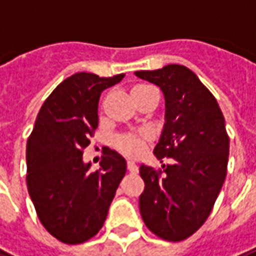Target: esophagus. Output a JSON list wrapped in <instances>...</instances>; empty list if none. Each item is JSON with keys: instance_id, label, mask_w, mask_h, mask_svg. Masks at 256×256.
<instances>
[{"instance_id": "1", "label": "esophagus", "mask_w": 256, "mask_h": 256, "mask_svg": "<svg viewBox=\"0 0 256 256\" xmlns=\"http://www.w3.org/2000/svg\"><path fill=\"white\" fill-rule=\"evenodd\" d=\"M126 168H128V172H132V174L138 172V166L135 164L134 162H128V163H126Z\"/></svg>"}]
</instances>
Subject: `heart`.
I'll use <instances>...</instances> for the list:
<instances>
[{
  "label": "heart",
  "instance_id": "obj_1",
  "mask_svg": "<svg viewBox=\"0 0 256 256\" xmlns=\"http://www.w3.org/2000/svg\"><path fill=\"white\" fill-rule=\"evenodd\" d=\"M153 90V88L149 84H136L131 90L132 98H138L142 93ZM150 140L149 134L140 132V134H122L112 139V146L117 149L121 154L126 158H138L145 150L148 142Z\"/></svg>",
  "mask_w": 256,
  "mask_h": 256
}]
</instances>
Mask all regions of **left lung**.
Here are the masks:
<instances>
[{
	"label": "left lung",
	"mask_w": 256,
	"mask_h": 256,
	"mask_svg": "<svg viewBox=\"0 0 256 256\" xmlns=\"http://www.w3.org/2000/svg\"><path fill=\"white\" fill-rule=\"evenodd\" d=\"M135 75L164 94L166 122L153 153L170 160L163 170L140 166V216L153 234L177 242L205 223L223 186L230 148L224 117L214 96L184 65Z\"/></svg>",
	"instance_id": "8db88e82"
}]
</instances>
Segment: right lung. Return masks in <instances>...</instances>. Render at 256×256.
Listing matches in <instances>:
<instances>
[{
    "instance_id": "1",
    "label": "right lung",
    "mask_w": 256,
    "mask_h": 256,
    "mask_svg": "<svg viewBox=\"0 0 256 256\" xmlns=\"http://www.w3.org/2000/svg\"><path fill=\"white\" fill-rule=\"evenodd\" d=\"M124 76L66 78L46 98L28 139V191L44 228L65 244L98 234L126 172L125 158L108 148L96 172L82 158L98 125L102 92Z\"/></svg>"
}]
</instances>
